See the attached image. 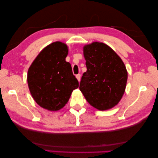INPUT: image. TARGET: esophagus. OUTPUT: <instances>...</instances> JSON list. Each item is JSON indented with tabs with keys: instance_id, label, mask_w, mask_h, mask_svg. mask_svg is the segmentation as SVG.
I'll return each mask as SVG.
<instances>
[{
	"instance_id": "esophagus-1",
	"label": "esophagus",
	"mask_w": 158,
	"mask_h": 158,
	"mask_svg": "<svg viewBox=\"0 0 158 158\" xmlns=\"http://www.w3.org/2000/svg\"><path fill=\"white\" fill-rule=\"evenodd\" d=\"M76 78L78 80V81H80V80H81V75H80V74H78V75H76Z\"/></svg>"
}]
</instances>
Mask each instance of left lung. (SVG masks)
Instances as JSON below:
<instances>
[{
    "mask_svg": "<svg viewBox=\"0 0 158 158\" xmlns=\"http://www.w3.org/2000/svg\"><path fill=\"white\" fill-rule=\"evenodd\" d=\"M87 71L83 74L79 89L94 108L105 110L119 103L127 79L126 66L120 57L103 43L83 47Z\"/></svg>",
    "mask_w": 158,
    "mask_h": 158,
    "instance_id": "obj_1",
    "label": "left lung"
}]
</instances>
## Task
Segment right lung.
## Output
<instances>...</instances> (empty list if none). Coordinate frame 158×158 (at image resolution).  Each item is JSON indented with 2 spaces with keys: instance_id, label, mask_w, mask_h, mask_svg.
<instances>
[{
  "instance_id": "1",
  "label": "right lung",
  "mask_w": 158,
  "mask_h": 158,
  "mask_svg": "<svg viewBox=\"0 0 158 158\" xmlns=\"http://www.w3.org/2000/svg\"><path fill=\"white\" fill-rule=\"evenodd\" d=\"M68 47L52 43L39 53L29 67L27 81L32 98L42 108L56 111L68 102L79 82L70 64L66 62Z\"/></svg>"
}]
</instances>
